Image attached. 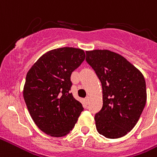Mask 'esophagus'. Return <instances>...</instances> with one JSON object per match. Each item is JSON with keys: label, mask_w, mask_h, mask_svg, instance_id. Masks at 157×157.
Returning <instances> with one entry per match:
<instances>
[{"label": "esophagus", "mask_w": 157, "mask_h": 157, "mask_svg": "<svg viewBox=\"0 0 157 157\" xmlns=\"http://www.w3.org/2000/svg\"><path fill=\"white\" fill-rule=\"evenodd\" d=\"M86 104H89V102H90V97H89V96H87V97L86 98Z\"/></svg>", "instance_id": "34e87169"}]
</instances>
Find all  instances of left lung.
<instances>
[{"mask_svg": "<svg viewBox=\"0 0 157 157\" xmlns=\"http://www.w3.org/2000/svg\"><path fill=\"white\" fill-rule=\"evenodd\" d=\"M87 63L102 85L103 107L94 116L98 132L124 137L134 128L147 102L144 76L123 56L109 50L87 51Z\"/></svg>", "mask_w": 157, "mask_h": 157, "instance_id": "1", "label": "left lung"}]
</instances>
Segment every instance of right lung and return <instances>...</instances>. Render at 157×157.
Masks as SVG:
<instances>
[{
    "instance_id": "obj_1",
    "label": "right lung",
    "mask_w": 157,
    "mask_h": 157,
    "mask_svg": "<svg viewBox=\"0 0 157 157\" xmlns=\"http://www.w3.org/2000/svg\"><path fill=\"white\" fill-rule=\"evenodd\" d=\"M85 57L80 48L51 50L39 57L26 75L23 95L29 114L38 128L51 137L68 134L83 111L69 90L71 75Z\"/></svg>"
}]
</instances>
